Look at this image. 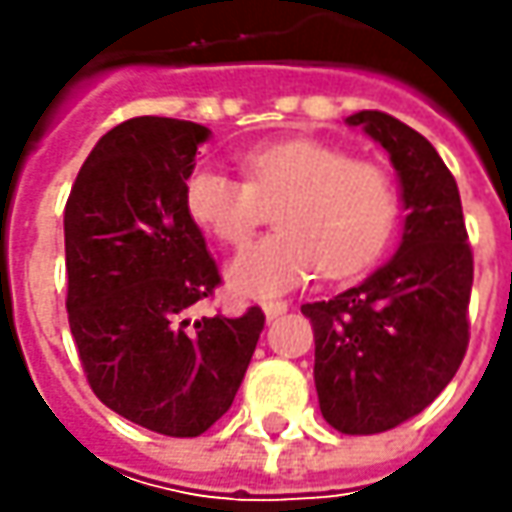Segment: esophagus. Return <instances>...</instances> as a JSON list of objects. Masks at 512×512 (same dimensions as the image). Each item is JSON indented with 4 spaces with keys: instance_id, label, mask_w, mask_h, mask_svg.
Returning a JSON list of instances; mask_svg holds the SVG:
<instances>
[{
    "instance_id": "obj_1",
    "label": "esophagus",
    "mask_w": 512,
    "mask_h": 512,
    "mask_svg": "<svg viewBox=\"0 0 512 512\" xmlns=\"http://www.w3.org/2000/svg\"><path fill=\"white\" fill-rule=\"evenodd\" d=\"M262 310H265L267 319H276V316H282V313L287 310V302H265Z\"/></svg>"
}]
</instances>
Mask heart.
<instances>
[{
    "label": "heart",
    "mask_w": 512,
    "mask_h": 512,
    "mask_svg": "<svg viewBox=\"0 0 512 512\" xmlns=\"http://www.w3.org/2000/svg\"><path fill=\"white\" fill-rule=\"evenodd\" d=\"M247 182L219 168H199L185 185V210L225 245H245L276 207L279 230L242 250L227 282L245 299H270L305 285L322 267L350 279L373 265L399 219L390 173L350 159L319 139H282L242 156Z\"/></svg>",
    "instance_id": "1"
}]
</instances>
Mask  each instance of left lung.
I'll use <instances>...</instances> for the list:
<instances>
[{
    "instance_id": "obj_1",
    "label": "left lung",
    "mask_w": 512,
    "mask_h": 512,
    "mask_svg": "<svg viewBox=\"0 0 512 512\" xmlns=\"http://www.w3.org/2000/svg\"><path fill=\"white\" fill-rule=\"evenodd\" d=\"M379 142L399 176V250L362 285L302 305L313 325V379L330 427L384 433L419 416L456 376L470 339L473 253L453 173L422 133L382 110L344 119Z\"/></svg>"
}]
</instances>
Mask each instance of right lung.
<instances>
[{
  "label": "right lung",
  "instance_id": "right-lung-1",
  "mask_svg": "<svg viewBox=\"0 0 512 512\" xmlns=\"http://www.w3.org/2000/svg\"><path fill=\"white\" fill-rule=\"evenodd\" d=\"M210 130L139 116L90 150L65 205L68 322L99 402L162 436H202L236 399L265 313H185L219 285L185 185Z\"/></svg>",
  "mask_w": 512,
  "mask_h": 512
}]
</instances>
